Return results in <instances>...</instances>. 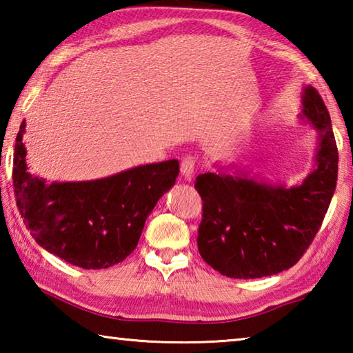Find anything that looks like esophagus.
Instances as JSON below:
<instances>
[{
	"instance_id": "obj_1",
	"label": "esophagus",
	"mask_w": 353,
	"mask_h": 353,
	"mask_svg": "<svg viewBox=\"0 0 353 353\" xmlns=\"http://www.w3.org/2000/svg\"><path fill=\"white\" fill-rule=\"evenodd\" d=\"M194 166H196V160L193 155H187V157H183L181 163V174L185 181H191V179H193Z\"/></svg>"
}]
</instances>
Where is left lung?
I'll return each instance as SVG.
<instances>
[{
  "label": "left lung",
  "mask_w": 353,
  "mask_h": 353,
  "mask_svg": "<svg viewBox=\"0 0 353 353\" xmlns=\"http://www.w3.org/2000/svg\"><path fill=\"white\" fill-rule=\"evenodd\" d=\"M301 119L318 130L314 166L286 187L219 166L196 177L202 221L198 249L207 265L232 279H260L290 270L318 234L338 179V148L324 101L308 85Z\"/></svg>",
  "instance_id": "left-lung-1"
}]
</instances>
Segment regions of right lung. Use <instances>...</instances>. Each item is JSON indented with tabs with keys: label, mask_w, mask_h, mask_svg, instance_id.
Here are the masks:
<instances>
[{
	"label": "right lung",
	"mask_w": 353,
	"mask_h": 353,
	"mask_svg": "<svg viewBox=\"0 0 353 353\" xmlns=\"http://www.w3.org/2000/svg\"><path fill=\"white\" fill-rule=\"evenodd\" d=\"M17 135L14 193L23 223L39 246L83 270L121 263L139 244L146 218L176 182V159L140 165L97 181L52 182L32 176Z\"/></svg>",
	"instance_id": "right-lung-1"
}]
</instances>
